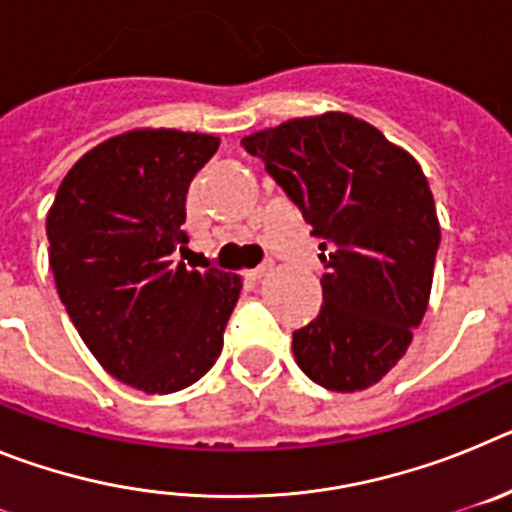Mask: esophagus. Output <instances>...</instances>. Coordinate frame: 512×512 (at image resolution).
<instances>
[{"label":"esophagus","mask_w":512,"mask_h":512,"mask_svg":"<svg viewBox=\"0 0 512 512\" xmlns=\"http://www.w3.org/2000/svg\"><path fill=\"white\" fill-rule=\"evenodd\" d=\"M269 271H271V261H266V264H261L259 269H251V271H246V277H248V279H253V282H256V279L266 277V274H269Z\"/></svg>","instance_id":"34e87169"}]
</instances>
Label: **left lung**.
Here are the masks:
<instances>
[{
    "instance_id": "left-lung-1",
    "label": "left lung",
    "mask_w": 512,
    "mask_h": 512,
    "mask_svg": "<svg viewBox=\"0 0 512 512\" xmlns=\"http://www.w3.org/2000/svg\"><path fill=\"white\" fill-rule=\"evenodd\" d=\"M323 238V307L295 330L302 372L330 392L377 384L431 300L441 225L420 164L348 112L292 117L243 138Z\"/></svg>"
}]
</instances>
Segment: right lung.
<instances>
[{
	"label": "right lung",
	"instance_id": "1",
	"mask_svg": "<svg viewBox=\"0 0 512 512\" xmlns=\"http://www.w3.org/2000/svg\"><path fill=\"white\" fill-rule=\"evenodd\" d=\"M220 138L135 128L94 146L63 176L48 217L61 302L104 372L171 395L210 372L243 279L174 264L187 192Z\"/></svg>",
	"mask_w": 512,
	"mask_h": 512
}]
</instances>
